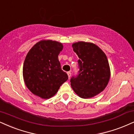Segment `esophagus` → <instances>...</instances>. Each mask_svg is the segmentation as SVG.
Listing matches in <instances>:
<instances>
[{"label":"esophagus","instance_id":"esophagus-1","mask_svg":"<svg viewBox=\"0 0 134 134\" xmlns=\"http://www.w3.org/2000/svg\"><path fill=\"white\" fill-rule=\"evenodd\" d=\"M67 74H68V76L69 78H70L71 75V72H70V71H68V72H67Z\"/></svg>","mask_w":134,"mask_h":134}]
</instances>
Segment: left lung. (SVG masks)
<instances>
[{"instance_id": "left-lung-1", "label": "left lung", "mask_w": 134, "mask_h": 134, "mask_svg": "<svg viewBox=\"0 0 134 134\" xmlns=\"http://www.w3.org/2000/svg\"><path fill=\"white\" fill-rule=\"evenodd\" d=\"M78 56V75L71 78L75 93L83 99L91 98L102 92L110 76L109 64L105 54L92 43L79 42L72 44Z\"/></svg>"}]
</instances>
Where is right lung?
<instances>
[{"mask_svg": "<svg viewBox=\"0 0 134 134\" xmlns=\"http://www.w3.org/2000/svg\"><path fill=\"white\" fill-rule=\"evenodd\" d=\"M63 46L50 40H41L30 49L23 66V76L27 88L42 99L56 94L68 79L62 70L58 54Z\"/></svg>", "mask_w": 134, "mask_h": 134, "instance_id": "obj_1", "label": "right lung"}]
</instances>
